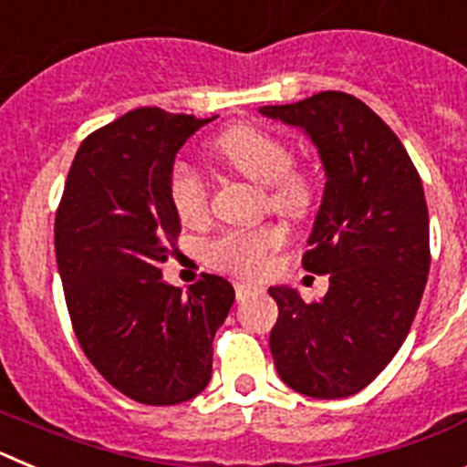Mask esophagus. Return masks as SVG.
Wrapping results in <instances>:
<instances>
[{
    "mask_svg": "<svg viewBox=\"0 0 467 467\" xmlns=\"http://www.w3.org/2000/svg\"><path fill=\"white\" fill-rule=\"evenodd\" d=\"M234 290H236L238 299H245L247 295H253V292H257V287H254L253 283H243V280H236V283H234Z\"/></svg>",
    "mask_w": 467,
    "mask_h": 467,
    "instance_id": "1",
    "label": "esophagus"
}]
</instances>
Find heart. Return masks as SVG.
<instances>
[{
  "label": "heart",
  "mask_w": 467,
  "mask_h": 467,
  "mask_svg": "<svg viewBox=\"0 0 467 467\" xmlns=\"http://www.w3.org/2000/svg\"><path fill=\"white\" fill-rule=\"evenodd\" d=\"M222 163L250 182L259 184L264 203L283 214L308 213L316 201V180L304 166L292 161V150L278 135L259 126L238 123L226 128L213 142ZM168 196L180 222L187 226L203 224L210 208L208 184L193 168L177 163L168 177ZM285 243V231L275 224L257 229H231L205 243V262L217 271L236 275H259L271 253Z\"/></svg>",
  "instance_id": "heart-1"
}]
</instances>
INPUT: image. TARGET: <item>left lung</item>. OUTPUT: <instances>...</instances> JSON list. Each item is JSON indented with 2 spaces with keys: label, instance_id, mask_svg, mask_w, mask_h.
Listing matches in <instances>:
<instances>
[{
  "label": "left lung",
  "instance_id": "8db88e82",
  "mask_svg": "<svg viewBox=\"0 0 467 467\" xmlns=\"http://www.w3.org/2000/svg\"><path fill=\"white\" fill-rule=\"evenodd\" d=\"M262 114L304 128L327 182L304 269L329 275L320 301L271 287L275 369L308 398H348L393 360L410 334L431 269L423 184L410 154L356 95L323 90Z\"/></svg>",
  "mask_w": 467,
  "mask_h": 467
}]
</instances>
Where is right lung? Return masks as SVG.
Listing matches in <instances>:
<instances>
[{
	"mask_svg": "<svg viewBox=\"0 0 467 467\" xmlns=\"http://www.w3.org/2000/svg\"><path fill=\"white\" fill-rule=\"evenodd\" d=\"M213 119L140 107L81 142L56 210V259L69 320L90 365L142 404L196 398L234 287L203 274L182 295L163 283L180 217L168 196L175 154Z\"/></svg>",
	"mask_w": 467,
	"mask_h": 467,
	"instance_id": "1",
	"label": "right lung"
}]
</instances>
